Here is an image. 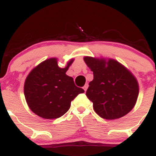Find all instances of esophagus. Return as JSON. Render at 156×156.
Instances as JSON below:
<instances>
[{
	"mask_svg": "<svg viewBox=\"0 0 156 156\" xmlns=\"http://www.w3.org/2000/svg\"><path fill=\"white\" fill-rule=\"evenodd\" d=\"M87 87H88V84H84V87H83V89H84V91H86V90H87Z\"/></svg>",
	"mask_w": 156,
	"mask_h": 156,
	"instance_id": "34e87169",
	"label": "esophagus"
}]
</instances>
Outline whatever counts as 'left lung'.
<instances>
[{"label": "left lung", "mask_w": 156, "mask_h": 156, "mask_svg": "<svg viewBox=\"0 0 156 156\" xmlns=\"http://www.w3.org/2000/svg\"><path fill=\"white\" fill-rule=\"evenodd\" d=\"M84 61L93 72L86 96L93 103L94 111L107 120L118 119L135 106L139 95L136 78L114 59L85 56Z\"/></svg>", "instance_id": "left-lung-1"}]
</instances>
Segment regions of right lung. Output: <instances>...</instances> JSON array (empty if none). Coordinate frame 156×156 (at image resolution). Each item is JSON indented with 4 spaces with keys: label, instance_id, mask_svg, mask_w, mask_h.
<instances>
[{
    "label": "right lung",
    "instance_id": "right-lung-1",
    "mask_svg": "<svg viewBox=\"0 0 156 156\" xmlns=\"http://www.w3.org/2000/svg\"><path fill=\"white\" fill-rule=\"evenodd\" d=\"M74 59L64 69L59 68L57 58L45 60L33 69L24 84V95L30 110L45 119H56L64 115L71 102L84 90L75 84L66 75Z\"/></svg>",
    "mask_w": 156,
    "mask_h": 156
}]
</instances>
